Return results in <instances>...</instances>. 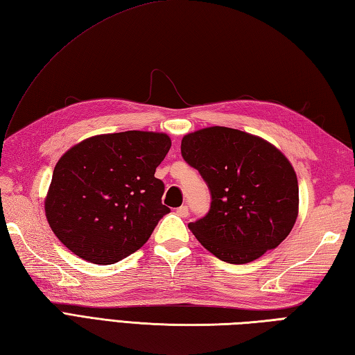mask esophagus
<instances>
[{
  "label": "esophagus",
  "instance_id": "34e87169",
  "mask_svg": "<svg viewBox=\"0 0 355 355\" xmlns=\"http://www.w3.org/2000/svg\"><path fill=\"white\" fill-rule=\"evenodd\" d=\"M177 215H178V216H182V218L189 216V207H187V206L178 207V209H177Z\"/></svg>",
  "mask_w": 355,
  "mask_h": 355
}]
</instances>
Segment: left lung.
Here are the masks:
<instances>
[{
  "instance_id": "1",
  "label": "left lung",
  "mask_w": 355,
  "mask_h": 355,
  "mask_svg": "<svg viewBox=\"0 0 355 355\" xmlns=\"http://www.w3.org/2000/svg\"><path fill=\"white\" fill-rule=\"evenodd\" d=\"M182 155L212 195L209 214L189 229L218 259L252 262L290 235L299 214L297 177L275 145L239 130L209 126L184 135Z\"/></svg>"
}]
</instances>
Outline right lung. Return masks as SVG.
<instances>
[{
  "label": "right lung",
  "mask_w": 355,
  "mask_h": 355,
  "mask_svg": "<svg viewBox=\"0 0 355 355\" xmlns=\"http://www.w3.org/2000/svg\"><path fill=\"white\" fill-rule=\"evenodd\" d=\"M171 148L164 132L93 135L59 158L44 201L53 233L79 258L114 263L137 252L169 214L155 168Z\"/></svg>",
  "instance_id": "obj_1"
}]
</instances>
